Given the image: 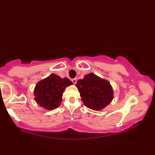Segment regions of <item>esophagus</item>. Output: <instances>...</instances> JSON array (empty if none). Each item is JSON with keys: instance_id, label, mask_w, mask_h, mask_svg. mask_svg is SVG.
I'll return each instance as SVG.
<instances>
[{"instance_id": "esophagus-1", "label": "esophagus", "mask_w": 155, "mask_h": 155, "mask_svg": "<svg viewBox=\"0 0 155 155\" xmlns=\"http://www.w3.org/2000/svg\"><path fill=\"white\" fill-rule=\"evenodd\" d=\"M71 81H72V83H73L74 84H76V83H77V78H72V79Z\"/></svg>"}]
</instances>
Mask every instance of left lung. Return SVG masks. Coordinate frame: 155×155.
Wrapping results in <instances>:
<instances>
[{
	"label": "left lung",
	"mask_w": 155,
	"mask_h": 155,
	"mask_svg": "<svg viewBox=\"0 0 155 155\" xmlns=\"http://www.w3.org/2000/svg\"><path fill=\"white\" fill-rule=\"evenodd\" d=\"M76 86L83 103L91 109H102L113 100V92L110 83L93 73L85 75L83 79L77 81Z\"/></svg>",
	"instance_id": "1"
}]
</instances>
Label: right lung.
I'll list each match as a JSON object with an SVG mask.
<instances>
[{
	"instance_id": "obj_1",
	"label": "right lung",
	"mask_w": 155,
	"mask_h": 155,
	"mask_svg": "<svg viewBox=\"0 0 155 155\" xmlns=\"http://www.w3.org/2000/svg\"><path fill=\"white\" fill-rule=\"evenodd\" d=\"M72 84L68 78H61L51 74L37 84L35 89V101L41 107L52 110L60 105L62 94L67 86Z\"/></svg>"
}]
</instances>
